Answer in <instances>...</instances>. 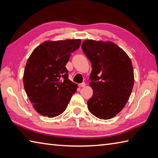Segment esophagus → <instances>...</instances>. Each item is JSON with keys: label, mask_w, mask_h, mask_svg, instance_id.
<instances>
[{"label": "esophagus", "mask_w": 158, "mask_h": 158, "mask_svg": "<svg viewBox=\"0 0 158 158\" xmlns=\"http://www.w3.org/2000/svg\"><path fill=\"white\" fill-rule=\"evenodd\" d=\"M78 86H79V87H85V86H86V84H85V82L80 83V84H79Z\"/></svg>", "instance_id": "obj_1"}]
</instances>
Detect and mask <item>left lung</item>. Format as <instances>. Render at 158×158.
Here are the masks:
<instances>
[{
  "mask_svg": "<svg viewBox=\"0 0 158 158\" xmlns=\"http://www.w3.org/2000/svg\"><path fill=\"white\" fill-rule=\"evenodd\" d=\"M82 49L92 65L89 85L93 94L88 109L100 119H110L122 110L131 95L132 63L124 50L109 41L85 40Z\"/></svg>",
  "mask_w": 158,
  "mask_h": 158,
  "instance_id": "left-lung-1",
  "label": "left lung"
}]
</instances>
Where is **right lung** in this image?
I'll return each mask as SVG.
<instances>
[{
    "label": "right lung",
    "instance_id": "add662e5",
    "mask_svg": "<svg viewBox=\"0 0 158 158\" xmlns=\"http://www.w3.org/2000/svg\"><path fill=\"white\" fill-rule=\"evenodd\" d=\"M80 40L46 41L31 53L26 64L24 87L33 107L52 118L66 110L78 85L68 78L66 64L78 49Z\"/></svg>",
    "mask_w": 158,
    "mask_h": 158
}]
</instances>
